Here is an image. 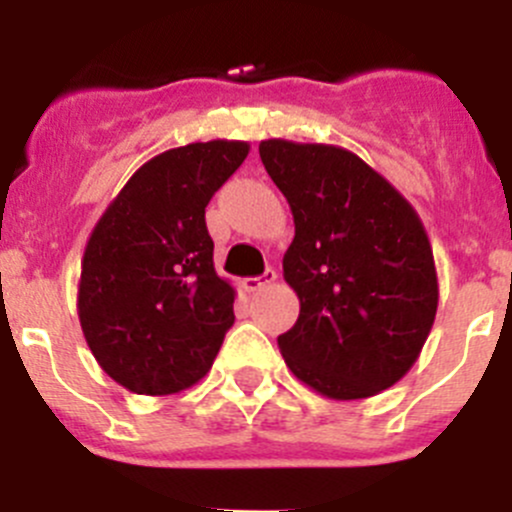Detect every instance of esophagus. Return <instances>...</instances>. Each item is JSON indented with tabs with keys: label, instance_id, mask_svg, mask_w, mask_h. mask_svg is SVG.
Returning a JSON list of instances; mask_svg holds the SVG:
<instances>
[{
	"label": "esophagus",
	"instance_id": "1",
	"mask_svg": "<svg viewBox=\"0 0 512 512\" xmlns=\"http://www.w3.org/2000/svg\"><path fill=\"white\" fill-rule=\"evenodd\" d=\"M275 280H277V272L272 270V267H267V270L262 272L260 277H247V280L242 282V285H245L247 292H260L262 287L272 285V282H275Z\"/></svg>",
	"mask_w": 512,
	"mask_h": 512
}]
</instances>
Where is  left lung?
<instances>
[{"label": "left lung", "instance_id": "1", "mask_svg": "<svg viewBox=\"0 0 512 512\" xmlns=\"http://www.w3.org/2000/svg\"><path fill=\"white\" fill-rule=\"evenodd\" d=\"M260 158L294 218L282 270L299 317L277 337L285 364L327 399L381 394L416 364L436 319L426 227L347 148L270 138Z\"/></svg>", "mask_w": 512, "mask_h": 512}]
</instances>
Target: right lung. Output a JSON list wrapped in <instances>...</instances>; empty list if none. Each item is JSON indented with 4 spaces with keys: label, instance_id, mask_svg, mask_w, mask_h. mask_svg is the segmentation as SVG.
I'll return each mask as SVG.
<instances>
[{
    "label": "right lung",
    "instance_id": "right-lung-1",
    "mask_svg": "<svg viewBox=\"0 0 512 512\" xmlns=\"http://www.w3.org/2000/svg\"><path fill=\"white\" fill-rule=\"evenodd\" d=\"M250 153L245 141L170 148L143 163L86 242L79 319L98 366L133 394L198 384L235 322L205 208Z\"/></svg>",
    "mask_w": 512,
    "mask_h": 512
}]
</instances>
